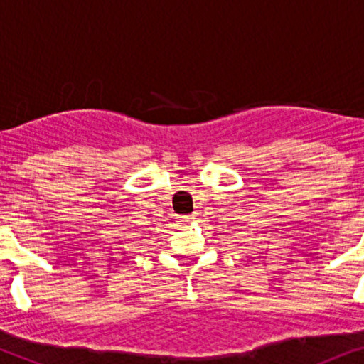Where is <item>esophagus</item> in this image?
I'll return each mask as SVG.
<instances>
[{
    "label": "esophagus",
    "mask_w": 364,
    "mask_h": 364,
    "mask_svg": "<svg viewBox=\"0 0 364 364\" xmlns=\"http://www.w3.org/2000/svg\"><path fill=\"white\" fill-rule=\"evenodd\" d=\"M191 219H193V217H191V215H183V217H179L178 223L179 224H188V223H191Z\"/></svg>",
    "instance_id": "34e87169"
}]
</instances>
